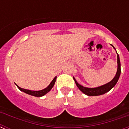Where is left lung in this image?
<instances>
[{"instance_id":"8db88e82","label":"left lung","mask_w":129,"mask_h":129,"mask_svg":"<svg viewBox=\"0 0 129 129\" xmlns=\"http://www.w3.org/2000/svg\"><path fill=\"white\" fill-rule=\"evenodd\" d=\"M111 46L115 49V48L114 47L112 44ZM115 50H116V49H115ZM116 53H117V52H116ZM117 56H118V70H117V72H116V76H115V77H114L113 79H112L111 81H110L109 83H107V84H105V85H104L98 86V87L87 88L79 85V84L77 82V81L76 80V79L73 77L74 80L77 86L79 88V89L83 93H84V94H86V95H88V96H97V95H103V94H105V93L108 92L109 91H110V90L116 85V84L117 83V82H118V79H119V76H120L121 63L120 60H119V56L118 53H117Z\"/></svg>"}]
</instances>
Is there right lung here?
Listing matches in <instances>:
<instances>
[{"label": "right lung", "mask_w": 129, "mask_h": 129, "mask_svg": "<svg viewBox=\"0 0 129 129\" xmlns=\"http://www.w3.org/2000/svg\"><path fill=\"white\" fill-rule=\"evenodd\" d=\"M56 78L57 77H55L54 79L52 80V81L50 83V85H49L46 88H44V89L41 90H39V91H33V90H29L24 89V88L19 87L17 85H17L18 88H19L20 91L25 92L26 94H29V95H33V96H35V97H42L43 96V95H45V94H47L48 92H49L51 90V89L53 88V85H55V81H56Z\"/></svg>", "instance_id": "right-lung-1"}]
</instances>
